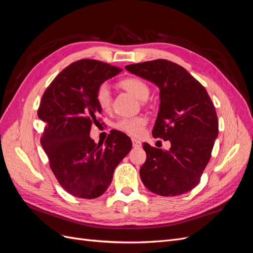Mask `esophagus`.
<instances>
[{
    "mask_svg": "<svg viewBox=\"0 0 253 253\" xmlns=\"http://www.w3.org/2000/svg\"><path fill=\"white\" fill-rule=\"evenodd\" d=\"M132 143H133V147H134L135 149H139V148L142 147V143H141L139 140H137V139H133V140H132Z\"/></svg>",
    "mask_w": 253,
    "mask_h": 253,
    "instance_id": "34e87169",
    "label": "esophagus"
}]
</instances>
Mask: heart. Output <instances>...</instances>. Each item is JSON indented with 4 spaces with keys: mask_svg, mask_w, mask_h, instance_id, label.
Wrapping results in <instances>:
<instances>
[{
    "mask_svg": "<svg viewBox=\"0 0 253 253\" xmlns=\"http://www.w3.org/2000/svg\"><path fill=\"white\" fill-rule=\"evenodd\" d=\"M119 85L137 99H139L140 101H145L150 96L149 85L139 78H126L119 82ZM96 102L101 111L105 113L111 111L112 97L108 83H102L98 86L96 90ZM147 124V118L142 116L121 118L115 122L114 127L121 133L138 138L144 134Z\"/></svg>",
    "mask_w": 253,
    "mask_h": 253,
    "instance_id": "heart-1",
    "label": "heart"
}]
</instances>
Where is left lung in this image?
Segmentation results:
<instances>
[{"label": "left lung", "mask_w": 253, "mask_h": 253, "mask_svg": "<svg viewBox=\"0 0 253 253\" xmlns=\"http://www.w3.org/2000/svg\"><path fill=\"white\" fill-rule=\"evenodd\" d=\"M126 70L159 88V111L152 134L171 142L168 151L143 143L147 160L139 171L143 185L162 196L189 192L200 182L218 135L211 98L185 68L171 61H147L126 65Z\"/></svg>", "instance_id": "1"}]
</instances>
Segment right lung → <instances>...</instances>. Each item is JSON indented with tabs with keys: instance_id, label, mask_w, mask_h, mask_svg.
I'll list each match as a JSON object with an SVG mask.
<instances>
[{
	"instance_id": "1",
	"label": "right lung",
	"mask_w": 253,
	"mask_h": 253,
	"mask_svg": "<svg viewBox=\"0 0 253 253\" xmlns=\"http://www.w3.org/2000/svg\"><path fill=\"white\" fill-rule=\"evenodd\" d=\"M121 68L83 59L65 67L42 96L38 117L44 124L41 144L60 186L79 198L102 195L111 185L115 168L132 149L128 137L114 131L105 143L89 137L101 109L96 102L98 86Z\"/></svg>"
}]
</instances>
